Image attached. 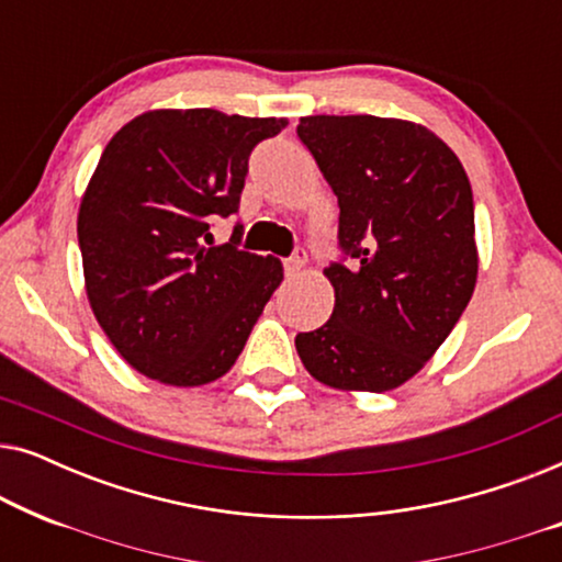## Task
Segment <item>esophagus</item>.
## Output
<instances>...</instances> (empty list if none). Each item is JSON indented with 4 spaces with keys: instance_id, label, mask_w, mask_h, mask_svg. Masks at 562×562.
Segmentation results:
<instances>
[{
    "instance_id": "1",
    "label": "esophagus",
    "mask_w": 562,
    "mask_h": 562,
    "mask_svg": "<svg viewBox=\"0 0 562 562\" xmlns=\"http://www.w3.org/2000/svg\"><path fill=\"white\" fill-rule=\"evenodd\" d=\"M306 266V252L304 248H296L294 252H291V258L283 260V271H286V276H296L302 268Z\"/></svg>"
}]
</instances>
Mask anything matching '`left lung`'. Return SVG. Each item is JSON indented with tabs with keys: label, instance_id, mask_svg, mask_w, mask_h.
<instances>
[{
	"label": "left lung",
	"instance_id": "8db88e82",
	"mask_svg": "<svg viewBox=\"0 0 562 562\" xmlns=\"http://www.w3.org/2000/svg\"><path fill=\"white\" fill-rule=\"evenodd\" d=\"M296 135L337 196L342 252L325 268L333 317L299 333L296 352L327 386L391 391L435 356L473 296L471 181L456 153L414 122L314 114Z\"/></svg>",
	"mask_w": 562,
	"mask_h": 562
}]
</instances>
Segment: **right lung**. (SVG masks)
I'll return each mask as SVG.
<instances>
[{
	"label": "right lung",
	"instance_id": "1",
	"mask_svg": "<svg viewBox=\"0 0 562 562\" xmlns=\"http://www.w3.org/2000/svg\"><path fill=\"white\" fill-rule=\"evenodd\" d=\"M283 117L153 110L106 143L79 210L91 312L135 371L202 386L235 366L283 279L281 260L240 250L243 225L212 245V222L240 206L248 158Z\"/></svg>",
	"mask_w": 562,
	"mask_h": 562
}]
</instances>
